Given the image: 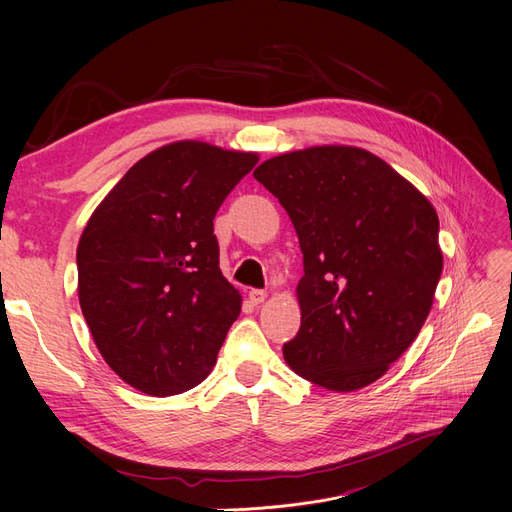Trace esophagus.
<instances>
[{
  "label": "esophagus",
  "instance_id": "esophagus-1",
  "mask_svg": "<svg viewBox=\"0 0 512 512\" xmlns=\"http://www.w3.org/2000/svg\"><path fill=\"white\" fill-rule=\"evenodd\" d=\"M247 297H250L252 305H260V303L267 301V292L265 290H250V294H247Z\"/></svg>",
  "mask_w": 512,
  "mask_h": 512
}]
</instances>
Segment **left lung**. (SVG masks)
Instances as JSON below:
<instances>
[{
	"mask_svg": "<svg viewBox=\"0 0 512 512\" xmlns=\"http://www.w3.org/2000/svg\"><path fill=\"white\" fill-rule=\"evenodd\" d=\"M254 177L286 209L303 252L288 367L337 393L376 382L431 312L444 265L436 209L395 168L350 145L282 153Z\"/></svg>",
	"mask_w": 512,
	"mask_h": 512,
	"instance_id": "obj_1",
	"label": "left lung"
}]
</instances>
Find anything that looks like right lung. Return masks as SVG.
<instances>
[{"mask_svg": "<svg viewBox=\"0 0 512 512\" xmlns=\"http://www.w3.org/2000/svg\"><path fill=\"white\" fill-rule=\"evenodd\" d=\"M254 151L175 141L138 160L76 247L79 303L106 365L136 391L179 395L218 359L241 294L220 269L213 218Z\"/></svg>", "mask_w": 512, "mask_h": 512, "instance_id": "right-lung-1", "label": "right lung"}]
</instances>
